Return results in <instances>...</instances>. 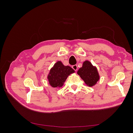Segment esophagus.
Here are the masks:
<instances>
[{
    "instance_id": "34e87169",
    "label": "esophagus",
    "mask_w": 133,
    "mask_h": 133,
    "mask_svg": "<svg viewBox=\"0 0 133 133\" xmlns=\"http://www.w3.org/2000/svg\"><path fill=\"white\" fill-rule=\"evenodd\" d=\"M72 68L75 70V71H77L78 70V66L77 65H74L72 66Z\"/></svg>"
}]
</instances>
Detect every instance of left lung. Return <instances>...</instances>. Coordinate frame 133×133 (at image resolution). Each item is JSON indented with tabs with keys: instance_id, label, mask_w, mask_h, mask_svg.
<instances>
[{
	"instance_id": "obj_1",
	"label": "left lung",
	"mask_w": 133,
	"mask_h": 133,
	"mask_svg": "<svg viewBox=\"0 0 133 133\" xmlns=\"http://www.w3.org/2000/svg\"><path fill=\"white\" fill-rule=\"evenodd\" d=\"M87 86L90 87L94 86L100 79L97 68L88 60L83 62L82 67L80 68L77 71Z\"/></svg>"
}]
</instances>
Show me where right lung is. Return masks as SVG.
Listing matches in <instances>:
<instances>
[{
  "label": "right lung",
  "mask_w": 133,
  "mask_h": 133,
  "mask_svg": "<svg viewBox=\"0 0 133 133\" xmlns=\"http://www.w3.org/2000/svg\"><path fill=\"white\" fill-rule=\"evenodd\" d=\"M75 70L69 66H65L61 61L56 62L47 76L48 81L53 88H61L68 76L74 73Z\"/></svg>",
  "instance_id": "right-lung-1"
}]
</instances>
